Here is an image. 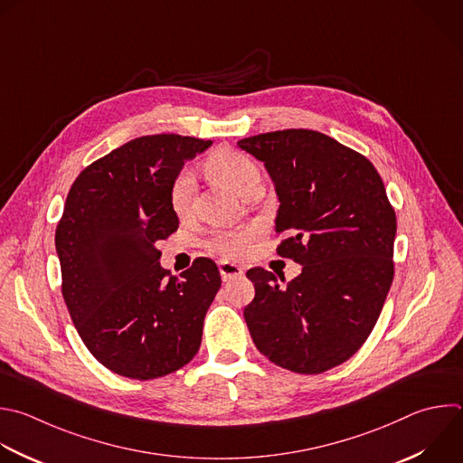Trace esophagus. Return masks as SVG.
I'll use <instances>...</instances> for the list:
<instances>
[{
  "instance_id": "1",
  "label": "esophagus",
  "mask_w": 463,
  "mask_h": 463,
  "mask_svg": "<svg viewBox=\"0 0 463 463\" xmlns=\"http://www.w3.org/2000/svg\"><path fill=\"white\" fill-rule=\"evenodd\" d=\"M218 269H220V274H222L223 281H229V279L238 278V276L243 274V269L236 263H231V261H220Z\"/></svg>"
}]
</instances>
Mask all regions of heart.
Wrapping results in <instances>:
<instances>
[{
    "mask_svg": "<svg viewBox=\"0 0 463 463\" xmlns=\"http://www.w3.org/2000/svg\"><path fill=\"white\" fill-rule=\"evenodd\" d=\"M209 171L236 189L241 196L247 189L260 184V171L258 165L245 152L220 146L211 154L207 160ZM194 194H196V180L191 169H182L169 189V203L173 213L178 218H185L193 213L194 207ZM258 227L256 225H241L234 229L216 231L209 240V249L222 258H238L245 252L249 243L256 238Z\"/></svg>",
    "mask_w": 463,
    "mask_h": 463,
    "instance_id": "obj_1",
    "label": "heart"
}]
</instances>
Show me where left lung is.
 <instances>
[{"label":"left lung","instance_id":"left-lung-1","mask_svg":"<svg viewBox=\"0 0 463 463\" xmlns=\"http://www.w3.org/2000/svg\"><path fill=\"white\" fill-rule=\"evenodd\" d=\"M238 145L274 182L276 232L285 234L278 254L301 265L285 287L261 267L247 270L256 290L243 311L249 333L272 364L326 373L365 344L382 313L394 276V209L374 165L322 132L287 128Z\"/></svg>","mask_w":463,"mask_h":463}]
</instances>
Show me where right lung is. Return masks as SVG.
Instances as JSON below:
<instances>
[{
	"mask_svg": "<svg viewBox=\"0 0 463 463\" xmlns=\"http://www.w3.org/2000/svg\"><path fill=\"white\" fill-rule=\"evenodd\" d=\"M211 139L136 137L85 167L56 229L61 294L90 354L109 371L154 380L198 353L203 318L220 285L209 258L175 278L156 241L178 229L169 189Z\"/></svg>",
	"mask_w": 463,
	"mask_h": 463,
	"instance_id": "add662e5",
	"label": "right lung"
}]
</instances>
